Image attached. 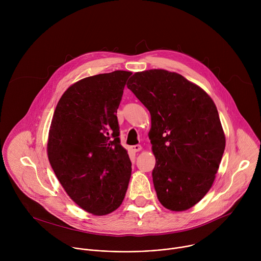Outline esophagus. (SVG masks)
<instances>
[{
	"instance_id": "esophagus-1",
	"label": "esophagus",
	"mask_w": 261,
	"mask_h": 261,
	"mask_svg": "<svg viewBox=\"0 0 261 261\" xmlns=\"http://www.w3.org/2000/svg\"><path fill=\"white\" fill-rule=\"evenodd\" d=\"M131 148H132L133 152H139V151H141V145L140 144H135V145H132Z\"/></svg>"
}]
</instances>
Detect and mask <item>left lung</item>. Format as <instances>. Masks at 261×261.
<instances>
[{
    "mask_svg": "<svg viewBox=\"0 0 261 261\" xmlns=\"http://www.w3.org/2000/svg\"><path fill=\"white\" fill-rule=\"evenodd\" d=\"M127 87L151 114L159 201L174 212L192 207L211 189L225 150L214 101L180 74L163 69L136 72Z\"/></svg>",
    "mask_w": 261,
    "mask_h": 261,
    "instance_id": "1",
    "label": "left lung"
}]
</instances>
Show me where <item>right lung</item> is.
Returning a JSON list of instances; mask_svg holds the SVG:
<instances>
[{"instance_id":"right-lung-1","label":"right lung","mask_w":261,"mask_h":261,"mask_svg":"<svg viewBox=\"0 0 261 261\" xmlns=\"http://www.w3.org/2000/svg\"><path fill=\"white\" fill-rule=\"evenodd\" d=\"M129 71L86 77L67 89L51 120L47 155L70 198L96 216L116 211L131 176L117 110Z\"/></svg>"}]
</instances>
